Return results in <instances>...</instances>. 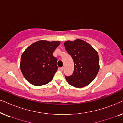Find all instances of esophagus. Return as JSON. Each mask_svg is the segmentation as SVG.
I'll use <instances>...</instances> for the list:
<instances>
[{
    "label": "esophagus",
    "mask_w": 123,
    "mask_h": 123,
    "mask_svg": "<svg viewBox=\"0 0 123 123\" xmlns=\"http://www.w3.org/2000/svg\"><path fill=\"white\" fill-rule=\"evenodd\" d=\"M64 67H61V68H60V70H61V71H63V70H64Z\"/></svg>",
    "instance_id": "esophagus-1"
}]
</instances>
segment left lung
<instances>
[{"label": "left lung", "instance_id": "8db88e82", "mask_svg": "<svg viewBox=\"0 0 123 123\" xmlns=\"http://www.w3.org/2000/svg\"><path fill=\"white\" fill-rule=\"evenodd\" d=\"M64 46L74 62L73 73L70 76L65 75L67 81L77 88L88 85L100 69L98 53L89 43L80 39L65 41Z\"/></svg>", "mask_w": 123, "mask_h": 123}]
</instances>
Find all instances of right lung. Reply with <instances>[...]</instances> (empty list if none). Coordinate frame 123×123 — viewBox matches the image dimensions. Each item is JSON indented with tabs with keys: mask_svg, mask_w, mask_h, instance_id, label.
I'll return each mask as SVG.
<instances>
[{
	"mask_svg": "<svg viewBox=\"0 0 123 123\" xmlns=\"http://www.w3.org/2000/svg\"><path fill=\"white\" fill-rule=\"evenodd\" d=\"M60 42L45 40L35 42L23 52L21 59V70L28 82L40 86L49 83L58 69L57 58L53 52Z\"/></svg>",
	"mask_w": 123,
	"mask_h": 123,
	"instance_id": "add662e5",
	"label": "right lung"
}]
</instances>
